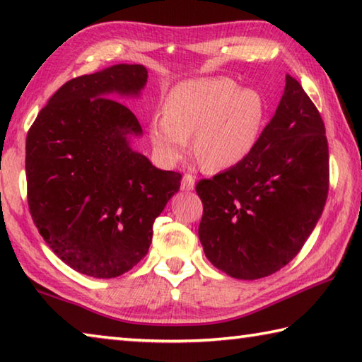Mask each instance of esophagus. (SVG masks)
<instances>
[{
  "instance_id": "obj_1",
  "label": "esophagus",
  "mask_w": 362,
  "mask_h": 362,
  "mask_svg": "<svg viewBox=\"0 0 362 362\" xmlns=\"http://www.w3.org/2000/svg\"><path fill=\"white\" fill-rule=\"evenodd\" d=\"M194 188V177L192 174H185L182 177V189L183 192H189Z\"/></svg>"
}]
</instances>
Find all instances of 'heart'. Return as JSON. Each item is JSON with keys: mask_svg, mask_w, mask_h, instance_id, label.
<instances>
[{"mask_svg": "<svg viewBox=\"0 0 362 362\" xmlns=\"http://www.w3.org/2000/svg\"><path fill=\"white\" fill-rule=\"evenodd\" d=\"M265 105L255 89L230 78L182 83L170 90L164 118L151 122V140L169 163L179 161L194 136V155L206 169L235 166L259 137Z\"/></svg>", "mask_w": 362, "mask_h": 362, "instance_id": "1", "label": "heart"}]
</instances>
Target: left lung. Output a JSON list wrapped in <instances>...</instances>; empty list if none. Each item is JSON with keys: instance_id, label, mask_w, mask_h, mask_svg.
I'll list each match as a JSON object with an SVG mask.
<instances>
[{"instance_id": "1", "label": "left lung", "mask_w": 362, "mask_h": 362, "mask_svg": "<svg viewBox=\"0 0 362 362\" xmlns=\"http://www.w3.org/2000/svg\"><path fill=\"white\" fill-rule=\"evenodd\" d=\"M199 241L214 267L259 279L286 267L308 240L329 193V145L320 112L286 75L279 105L252 150L196 183Z\"/></svg>"}]
</instances>
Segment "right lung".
Listing matches in <instances>:
<instances>
[{"label":"right lung","mask_w":362,"mask_h":362,"mask_svg":"<svg viewBox=\"0 0 362 362\" xmlns=\"http://www.w3.org/2000/svg\"><path fill=\"white\" fill-rule=\"evenodd\" d=\"M144 65L110 69L66 81L27 134V199L42 240L70 268L116 278L148 252L153 223L182 174L161 170L132 151L142 132L129 108L107 97L137 95Z\"/></svg>","instance_id":"add662e5"}]
</instances>
